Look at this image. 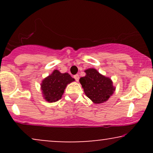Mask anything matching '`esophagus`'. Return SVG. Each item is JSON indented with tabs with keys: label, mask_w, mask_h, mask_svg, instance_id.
Masks as SVG:
<instances>
[{
	"label": "esophagus",
	"mask_w": 153,
	"mask_h": 153,
	"mask_svg": "<svg viewBox=\"0 0 153 153\" xmlns=\"http://www.w3.org/2000/svg\"><path fill=\"white\" fill-rule=\"evenodd\" d=\"M73 78H74L75 79V80H76L77 82L79 80V75H78V74H76V75H75L74 76H73Z\"/></svg>",
	"instance_id": "obj_1"
}]
</instances>
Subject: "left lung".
Returning a JSON list of instances; mask_svg holds the SVG:
<instances>
[{
  "instance_id": "obj_1",
  "label": "left lung",
  "mask_w": 153,
  "mask_h": 153,
  "mask_svg": "<svg viewBox=\"0 0 153 153\" xmlns=\"http://www.w3.org/2000/svg\"><path fill=\"white\" fill-rule=\"evenodd\" d=\"M85 76L80 78V82L87 97L96 104L106 102L115 91L112 80L94 68L85 70Z\"/></svg>"
}]
</instances>
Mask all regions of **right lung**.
<instances>
[{
    "mask_svg": "<svg viewBox=\"0 0 153 153\" xmlns=\"http://www.w3.org/2000/svg\"><path fill=\"white\" fill-rule=\"evenodd\" d=\"M74 80L68 73H61L57 70H54L41 83L44 99L50 103L57 101L62 98L68 84Z\"/></svg>",
    "mask_w": 153,
    "mask_h": 153,
    "instance_id": "add662e5",
    "label": "right lung"
}]
</instances>
